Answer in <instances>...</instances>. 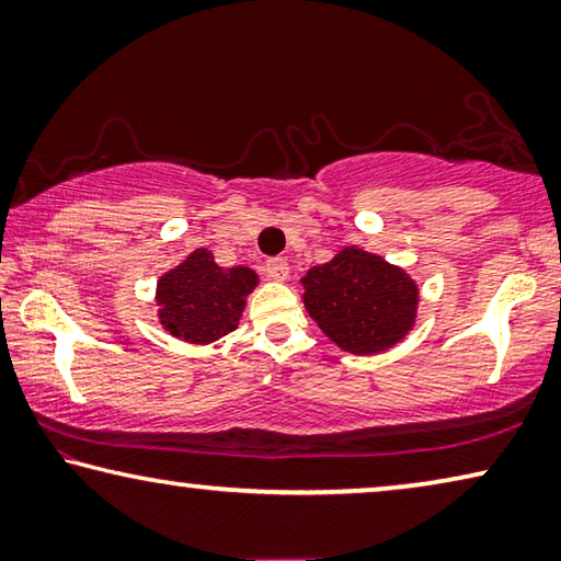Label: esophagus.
<instances>
[{"instance_id":"obj_1","label":"esophagus","mask_w":561,"mask_h":561,"mask_svg":"<svg viewBox=\"0 0 561 561\" xmlns=\"http://www.w3.org/2000/svg\"><path fill=\"white\" fill-rule=\"evenodd\" d=\"M264 272L270 274L272 279H277V282H284L289 277V264H287V259H282V256H274V259H266V264H264Z\"/></svg>"}]
</instances>
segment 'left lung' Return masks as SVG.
I'll list each match as a JSON object with an SVG mask.
<instances>
[{
  "instance_id": "left-lung-1",
  "label": "left lung",
  "mask_w": 561,
  "mask_h": 561,
  "mask_svg": "<svg viewBox=\"0 0 561 561\" xmlns=\"http://www.w3.org/2000/svg\"><path fill=\"white\" fill-rule=\"evenodd\" d=\"M302 284L309 317L347 353H382L413 328V279L363 249H342L332 262L312 266Z\"/></svg>"
}]
</instances>
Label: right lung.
I'll use <instances>...</instances> for the list:
<instances>
[{"label": "right lung", "instance_id": "1", "mask_svg": "<svg viewBox=\"0 0 561 561\" xmlns=\"http://www.w3.org/2000/svg\"><path fill=\"white\" fill-rule=\"evenodd\" d=\"M256 274L247 266L224 270L211 252L196 249L186 262L158 279L161 324L173 337L206 345L237 330Z\"/></svg>", "mask_w": 561, "mask_h": 561}]
</instances>
